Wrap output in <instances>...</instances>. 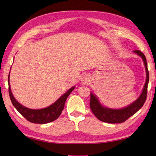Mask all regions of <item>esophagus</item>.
I'll return each mask as SVG.
<instances>
[{
  "label": "esophagus",
  "mask_w": 156,
  "mask_h": 156,
  "mask_svg": "<svg viewBox=\"0 0 156 156\" xmlns=\"http://www.w3.org/2000/svg\"><path fill=\"white\" fill-rule=\"evenodd\" d=\"M88 80H89L88 78L85 76H84L83 78H82V81H83V83H87V82L88 81Z\"/></svg>",
  "instance_id": "34e87169"
}]
</instances>
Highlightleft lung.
I'll return each mask as SVG.
<instances>
[{
	"instance_id": "obj_1",
	"label": "left lung",
	"mask_w": 156,
	"mask_h": 156,
	"mask_svg": "<svg viewBox=\"0 0 156 156\" xmlns=\"http://www.w3.org/2000/svg\"><path fill=\"white\" fill-rule=\"evenodd\" d=\"M134 52L140 56L143 60L144 64L145 66V69H146L147 79L145 82L143 90L139 98L133 103L129 105V106L120 109H109V108L105 107L100 104L98 98L91 94V100H90V108L91 112L96 115V117L100 121L104 122L115 124V123H122L133 115V114L138 112L140 108L143 106L145 101L147 99V87L149 80V71L147 68V62L146 57L143 53H142L139 50H135Z\"/></svg>"
}]
</instances>
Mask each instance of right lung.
Returning <instances> with one entry per match:
<instances>
[{"mask_svg": "<svg viewBox=\"0 0 156 156\" xmlns=\"http://www.w3.org/2000/svg\"><path fill=\"white\" fill-rule=\"evenodd\" d=\"M8 84L9 94L12 105L17 109L18 112L28 121L36 124H46L56 120L61 114L62 110L64 109L65 103L67 97L69 96V94L75 88V87H72L65 94H63L58 100H57L54 103L49 107L41 109H31L23 106L22 105L16 101L14 97L13 96L9 84V74L8 76Z\"/></svg>", "mask_w": 156, "mask_h": 156, "instance_id": "add662e5", "label": "right lung"}]
</instances>
